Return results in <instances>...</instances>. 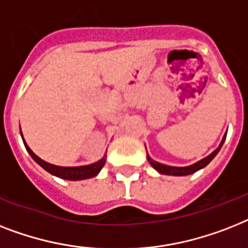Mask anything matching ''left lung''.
<instances>
[{
	"label": "left lung",
	"mask_w": 248,
	"mask_h": 248,
	"mask_svg": "<svg viewBox=\"0 0 248 248\" xmlns=\"http://www.w3.org/2000/svg\"><path fill=\"white\" fill-rule=\"evenodd\" d=\"M225 136H227V134L223 136L222 139V142L219 144V146L217 149H215L214 152L211 153V154H209L206 158L201 159V160H199V162L194 163V164H191V166H187V167H173V166H167V164H162V163L156 162V160H154V159L150 158V155H149L148 153H146V158H148L149 163L152 164V167L154 168V170H156V172H159L160 174H167V176H188V174H192V173L197 172V170H202L204 167H206L209 164V163L213 160V159L215 158V155L218 154L219 150L222 149L223 144H224L225 141Z\"/></svg>",
	"instance_id": "obj_1"
}]
</instances>
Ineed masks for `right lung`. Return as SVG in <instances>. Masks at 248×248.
I'll use <instances>...</instances> for the list:
<instances>
[{
    "label": "right lung",
    "instance_id": "1",
    "mask_svg": "<svg viewBox=\"0 0 248 248\" xmlns=\"http://www.w3.org/2000/svg\"><path fill=\"white\" fill-rule=\"evenodd\" d=\"M20 134H21V139H23L24 145H25L26 150L30 154V156L35 160V162L39 164L43 170H47L48 173H51L53 176L60 177L62 180H68V181H81V180H88V178H92V177H95L98 173L100 172V170L103 168V166L106 164V155L103 158L98 160V162L89 164V166H80V167H61V166H54L51 163L46 162L43 159H40L39 156L35 155L33 153V150L28 146V144L24 140L23 132H21V128H20Z\"/></svg>",
    "mask_w": 248,
    "mask_h": 248
}]
</instances>
